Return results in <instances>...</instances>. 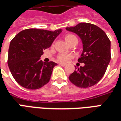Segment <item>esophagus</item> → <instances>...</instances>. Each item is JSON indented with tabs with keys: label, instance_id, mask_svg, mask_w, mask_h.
Returning a JSON list of instances; mask_svg holds the SVG:
<instances>
[{
	"label": "esophagus",
	"instance_id": "34e87169",
	"mask_svg": "<svg viewBox=\"0 0 121 121\" xmlns=\"http://www.w3.org/2000/svg\"><path fill=\"white\" fill-rule=\"evenodd\" d=\"M60 65H61V66H63V67H64V66H65V64H64V63H60Z\"/></svg>",
	"mask_w": 121,
	"mask_h": 121
}]
</instances>
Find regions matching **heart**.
I'll list each match as a JSON object with an SVG mask.
<instances>
[{
    "label": "heart",
    "instance_id": "1",
    "mask_svg": "<svg viewBox=\"0 0 121 121\" xmlns=\"http://www.w3.org/2000/svg\"><path fill=\"white\" fill-rule=\"evenodd\" d=\"M75 37L73 35H66L65 36V40H66V42L69 44L71 40H72ZM73 56L69 54H60L58 56L57 59L60 62H63V63H67L72 58Z\"/></svg>",
    "mask_w": 121,
    "mask_h": 121
}]
</instances>
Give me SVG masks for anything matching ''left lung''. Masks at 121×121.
Wrapping results in <instances>:
<instances>
[{
    "instance_id": "8db88e82",
    "label": "left lung",
    "mask_w": 121,
    "mask_h": 121,
    "mask_svg": "<svg viewBox=\"0 0 121 121\" xmlns=\"http://www.w3.org/2000/svg\"><path fill=\"white\" fill-rule=\"evenodd\" d=\"M81 38L83 50L78 58L84 63L79 68L75 67L69 75V81L77 86L88 88L98 83L104 75L111 60V42L104 31L98 26L80 23L75 27H66Z\"/></svg>"
}]
</instances>
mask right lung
<instances>
[{"label": "right lung", "mask_w": 121, "mask_h": 121, "mask_svg": "<svg viewBox=\"0 0 121 121\" xmlns=\"http://www.w3.org/2000/svg\"><path fill=\"white\" fill-rule=\"evenodd\" d=\"M38 29H27L17 34L11 40L8 65L17 82L29 90L39 89L50 79L53 68L57 63L40 60L43 50L48 48L61 33Z\"/></svg>", "instance_id": "obj_1"}]
</instances>
